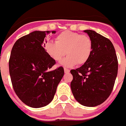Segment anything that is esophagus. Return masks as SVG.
I'll list each match as a JSON object with an SVG mask.
<instances>
[{"label": "esophagus", "mask_w": 126, "mask_h": 126, "mask_svg": "<svg viewBox=\"0 0 126 126\" xmlns=\"http://www.w3.org/2000/svg\"><path fill=\"white\" fill-rule=\"evenodd\" d=\"M64 72H65V73H66V74H68V73H69L70 70L69 69L64 68Z\"/></svg>", "instance_id": "1"}]
</instances>
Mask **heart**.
I'll return each mask as SVG.
<instances>
[{"label":"heart","mask_w":126,"mask_h":126,"mask_svg":"<svg viewBox=\"0 0 126 126\" xmlns=\"http://www.w3.org/2000/svg\"><path fill=\"white\" fill-rule=\"evenodd\" d=\"M48 55L55 61H60L65 55L67 57L61 62L65 67L82 65L88 61L93 50L92 41L85 34L65 31L56 38V42H49L45 45Z\"/></svg>","instance_id":"1"}]
</instances>
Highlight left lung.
I'll list each match as a JSON object with an SVG mask.
<instances>
[{"instance_id":"left-lung-1","label":"left lung","mask_w":126,"mask_h":126,"mask_svg":"<svg viewBox=\"0 0 126 126\" xmlns=\"http://www.w3.org/2000/svg\"><path fill=\"white\" fill-rule=\"evenodd\" d=\"M93 44L92 55L79 68L72 69V93L80 104L95 107L106 100L112 93L117 75L118 61L109 39L93 30H84Z\"/></svg>"}]
</instances>
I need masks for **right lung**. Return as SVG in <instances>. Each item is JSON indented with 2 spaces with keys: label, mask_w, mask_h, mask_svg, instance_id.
Instances as JSON below:
<instances>
[{
  "label": "right lung",
  "mask_w": 126,
  "mask_h": 126,
  "mask_svg": "<svg viewBox=\"0 0 126 126\" xmlns=\"http://www.w3.org/2000/svg\"><path fill=\"white\" fill-rule=\"evenodd\" d=\"M50 33L34 31L20 38L14 43L9 61L16 94L23 103L33 108L43 107L52 102L64 74L62 67L49 71L55 64L44 48L46 35Z\"/></svg>",
  "instance_id": "add662e5"
}]
</instances>
